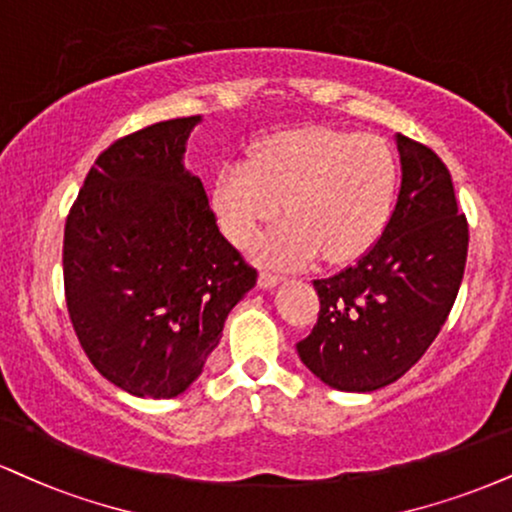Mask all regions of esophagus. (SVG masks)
<instances>
[{
    "label": "esophagus",
    "instance_id": "esophagus-1",
    "mask_svg": "<svg viewBox=\"0 0 512 512\" xmlns=\"http://www.w3.org/2000/svg\"><path fill=\"white\" fill-rule=\"evenodd\" d=\"M279 281H281V276L274 272H260V276H257V286L260 288H274Z\"/></svg>",
    "mask_w": 512,
    "mask_h": 512
}]
</instances>
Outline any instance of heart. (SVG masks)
Returning a JSON list of instances; mask_svg holds the SVG:
<instances>
[{
  "instance_id": "b5f03b06",
  "label": "heart",
  "mask_w": 512,
  "mask_h": 512,
  "mask_svg": "<svg viewBox=\"0 0 512 512\" xmlns=\"http://www.w3.org/2000/svg\"><path fill=\"white\" fill-rule=\"evenodd\" d=\"M398 162L386 140L338 128H298L264 138L250 162H229L212 186L219 226L248 248L262 226L288 221L264 240L267 260L283 267L350 262L377 243L396 200Z\"/></svg>"
}]
</instances>
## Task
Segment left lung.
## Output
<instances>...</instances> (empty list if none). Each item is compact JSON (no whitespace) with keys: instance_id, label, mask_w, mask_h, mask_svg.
I'll return each instance as SVG.
<instances>
[{"instance_id":"1","label":"left lung","mask_w":512,"mask_h":512,"mask_svg":"<svg viewBox=\"0 0 512 512\" xmlns=\"http://www.w3.org/2000/svg\"><path fill=\"white\" fill-rule=\"evenodd\" d=\"M400 193L377 243L317 279L319 317L298 343L303 365L338 391H377L403 377L439 336L467 260V219L434 150L396 135Z\"/></svg>"}]
</instances>
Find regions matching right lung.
<instances>
[{"label":"right lung","mask_w":512,"mask_h":512,"mask_svg":"<svg viewBox=\"0 0 512 512\" xmlns=\"http://www.w3.org/2000/svg\"><path fill=\"white\" fill-rule=\"evenodd\" d=\"M197 123L159 121L109 145L66 219L73 331L97 372L138 398L186 391L257 281L183 166Z\"/></svg>","instance_id":"add662e5"}]
</instances>
